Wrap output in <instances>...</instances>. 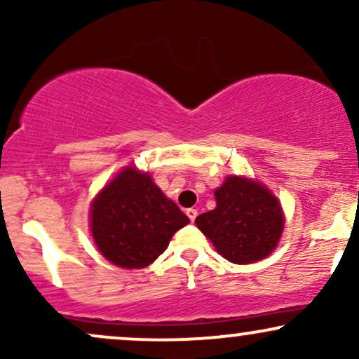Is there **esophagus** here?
Returning a JSON list of instances; mask_svg holds the SVG:
<instances>
[{
  "instance_id": "1",
  "label": "esophagus",
  "mask_w": 359,
  "mask_h": 359,
  "mask_svg": "<svg viewBox=\"0 0 359 359\" xmlns=\"http://www.w3.org/2000/svg\"><path fill=\"white\" fill-rule=\"evenodd\" d=\"M185 214H187L189 219H191V221L194 222V221H196V217H197V209H194V208L187 209V211H185Z\"/></svg>"
}]
</instances>
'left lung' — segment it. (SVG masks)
<instances>
[{
  "label": "left lung",
  "instance_id": "1",
  "mask_svg": "<svg viewBox=\"0 0 359 359\" xmlns=\"http://www.w3.org/2000/svg\"><path fill=\"white\" fill-rule=\"evenodd\" d=\"M216 208L196 224L228 262H259L275 250L283 231V212L271 191L245 177H226L214 192Z\"/></svg>",
  "mask_w": 359,
  "mask_h": 359
}]
</instances>
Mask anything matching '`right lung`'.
<instances>
[{
	"instance_id": "right-lung-1",
	"label": "right lung",
	"mask_w": 359,
	"mask_h": 359,
	"mask_svg": "<svg viewBox=\"0 0 359 359\" xmlns=\"http://www.w3.org/2000/svg\"><path fill=\"white\" fill-rule=\"evenodd\" d=\"M187 222L148 172L135 167L119 172L90 205L94 243L102 257L121 269H145Z\"/></svg>"
}]
</instances>
